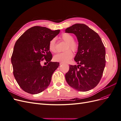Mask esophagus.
<instances>
[{"mask_svg":"<svg viewBox=\"0 0 121 121\" xmlns=\"http://www.w3.org/2000/svg\"><path fill=\"white\" fill-rule=\"evenodd\" d=\"M63 64H64V63H62V62H60V65H63Z\"/></svg>","mask_w":121,"mask_h":121,"instance_id":"34e87169","label":"esophagus"}]
</instances>
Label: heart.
<instances>
[{"instance_id":"heart-1","label":"heart","mask_w":121,"mask_h":121,"mask_svg":"<svg viewBox=\"0 0 121 121\" xmlns=\"http://www.w3.org/2000/svg\"><path fill=\"white\" fill-rule=\"evenodd\" d=\"M60 38L64 41L67 42V45L65 46V52L59 53L55 55L53 57L54 61L62 63H68L70 60L73 56V53L71 50L74 52H77L79 49V44L74 40V37L72 35L64 33L60 36ZM56 39L53 38L50 40L48 44V48L51 52L56 53L57 49L56 47ZM71 49V50H69Z\"/></svg>"}]
</instances>
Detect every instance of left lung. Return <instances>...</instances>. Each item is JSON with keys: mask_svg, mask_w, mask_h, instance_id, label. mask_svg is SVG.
Listing matches in <instances>:
<instances>
[{"mask_svg": "<svg viewBox=\"0 0 121 121\" xmlns=\"http://www.w3.org/2000/svg\"><path fill=\"white\" fill-rule=\"evenodd\" d=\"M74 34L79 42L75 57L78 65H69L65 74L69 85L79 91H87L96 87L102 77L105 65V49L98 34L85 24H76L65 29Z\"/></svg>", "mask_w": 121, "mask_h": 121, "instance_id": "left-lung-1", "label": "left lung"}]
</instances>
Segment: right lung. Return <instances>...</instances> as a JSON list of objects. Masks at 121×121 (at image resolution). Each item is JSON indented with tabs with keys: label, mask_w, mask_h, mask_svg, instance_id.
Returning <instances> with one entry per match:
<instances>
[{
	"label": "right lung",
	"mask_w": 121,
	"mask_h": 121,
	"mask_svg": "<svg viewBox=\"0 0 121 121\" xmlns=\"http://www.w3.org/2000/svg\"><path fill=\"white\" fill-rule=\"evenodd\" d=\"M60 31L34 26L29 29L16 41L11 57L13 74L25 92L38 94L50 84L53 73L60 64L50 61L52 56L48 44ZM44 59L48 64L42 66L41 63Z\"/></svg>",
	"instance_id": "right-lung-1"
}]
</instances>
